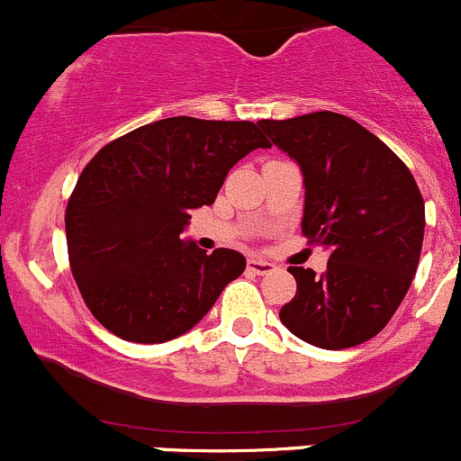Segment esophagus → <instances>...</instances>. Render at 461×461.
Instances as JSON below:
<instances>
[{
  "mask_svg": "<svg viewBox=\"0 0 461 461\" xmlns=\"http://www.w3.org/2000/svg\"><path fill=\"white\" fill-rule=\"evenodd\" d=\"M246 268H249L250 273H255V275H270V273H275V264L266 262V259H258V258H250L249 262H246Z\"/></svg>",
  "mask_w": 461,
  "mask_h": 461,
  "instance_id": "34e87169",
  "label": "esophagus"
}]
</instances>
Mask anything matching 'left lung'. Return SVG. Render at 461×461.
<instances>
[{"instance_id":"1","label":"left lung","mask_w":461,"mask_h":461,"mask_svg":"<svg viewBox=\"0 0 461 461\" xmlns=\"http://www.w3.org/2000/svg\"><path fill=\"white\" fill-rule=\"evenodd\" d=\"M303 175L302 232L330 250L326 273L291 266L297 293L279 311L300 339L339 350L371 339L411 288L424 241V199L406 164L339 113L258 122Z\"/></svg>"}]
</instances>
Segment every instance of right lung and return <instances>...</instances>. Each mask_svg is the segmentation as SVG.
<instances>
[{"mask_svg": "<svg viewBox=\"0 0 461 461\" xmlns=\"http://www.w3.org/2000/svg\"><path fill=\"white\" fill-rule=\"evenodd\" d=\"M270 141L253 122L168 117L104 146L66 206L68 262L95 320L137 344L191 330L244 255L184 241L191 211L211 206L232 166Z\"/></svg>", "mask_w": 461, "mask_h": 461, "instance_id": "right-lung-1", "label": "right lung"}]
</instances>
